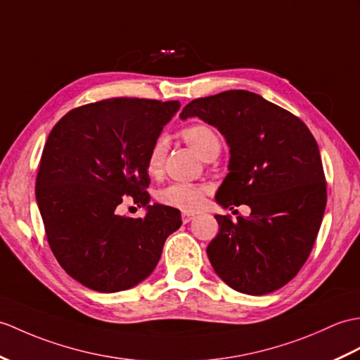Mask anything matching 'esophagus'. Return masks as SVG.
I'll return each instance as SVG.
<instances>
[{"label":"esophagus","mask_w":360,"mask_h":360,"mask_svg":"<svg viewBox=\"0 0 360 360\" xmlns=\"http://www.w3.org/2000/svg\"><path fill=\"white\" fill-rule=\"evenodd\" d=\"M193 218H195V214H193V213H187V212H184V213H182V222H184V224L190 222V221L193 219Z\"/></svg>","instance_id":"esophagus-1"}]
</instances>
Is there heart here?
Listing matches in <instances>:
<instances>
[{
	"label": "heart",
	"instance_id": "obj_1",
	"mask_svg": "<svg viewBox=\"0 0 360 360\" xmlns=\"http://www.w3.org/2000/svg\"><path fill=\"white\" fill-rule=\"evenodd\" d=\"M181 135L184 141H186L202 160H207L208 156L219 155L221 141L214 133V130L208 127V125H188V127L181 131ZM167 150H169V141H167L165 136L156 138L152 147H150L147 155V172L150 174H153V176L161 173ZM204 193L205 187L199 186V184L172 182L169 186L158 190L156 199L167 207L178 208V210L184 212H195L204 204Z\"/></svg>",
	"mask_w": 360,
	"mask_h": 360
}]
</instances>
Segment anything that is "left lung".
Segmentation results:
<instances>
[{
    "label": "left lung",
    "mask_w": 360,
    "mask_h": 360,
    "mask_svg": "<svg viewBox=\"0 0 360 360\" xmlns=\"http://www.w3.org/2000/svg\"><path fill=\"white\" fill-rule=\"evenodd\" d=\"M182 121L199 118L230 148L229 174L216 191L224 208L245 204L248 218L214 214L219 233L207 255L233 290L262 296L285 285L310 256L321 229L327 184L319 147L297 116L247 90L198 98Z\"/></svg>",
    "instance_id": "left-lung-1"
}]
</instances>
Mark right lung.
<instances>
[{"instance_id": "obj_1", "label": "right lung", "mask_w": 360, "mask_h": 360, "mask_svg": "<svg viewBox=\"0 0 360 360\" xmlns=\"http://www.w3.org/2000/svg\"><path fill=\"white\" fill-rule=\"evenodd\" d=\"M179 101L112 98L73 108L50 131L37 176V202L56 261L99 293L147 279L181 213L150 205L147 155ZM122 195L146 208L144 219L115 213Z\"/></svg>"}]
</instances>
